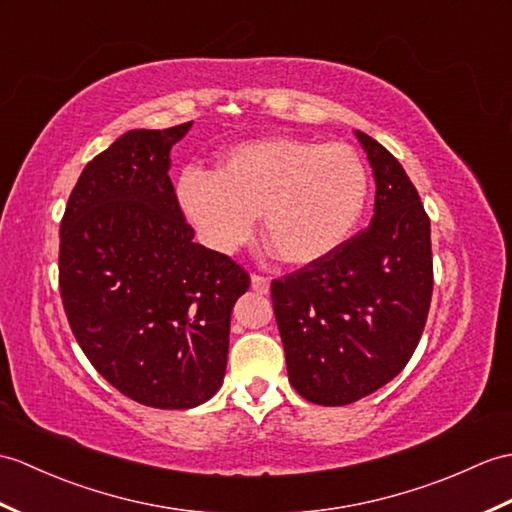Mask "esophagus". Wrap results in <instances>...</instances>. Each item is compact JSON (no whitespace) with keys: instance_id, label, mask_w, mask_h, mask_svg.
<instances>
[{"instance_id":"obj_1","label":"esophagus","mask_w":512,"mask_h":512,"mask_svg":"<svg viewBox=\"0 0 512 512\" xmlns=\"http://www.w3.org/2000/svg\"><path fill=\"white\" fill-rule=\"evenodd\" d=\"M251 288H253L257 294H268L270 281H268L266 277H261V275H253V277H251Z\"/></svg>"}]
</instances>
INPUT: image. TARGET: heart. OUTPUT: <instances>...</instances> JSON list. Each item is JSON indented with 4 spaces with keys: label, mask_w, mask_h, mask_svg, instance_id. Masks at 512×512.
<instances>
[{
    "label": "heart",
    "mask_w": 512,
    "mask_h": 512,
    "mask_svg": "<svg viewBox=\"0 0 512 512\" xmlns=\"http://www.w3.org/2000/svg\"><path fill=\"white\" fill-rule=\"evenodd\" d=\"M368 172L347 144L264 137L222 154L218 172L185 168L176 198L209 248L229 253L253 235L261 213L268 248L305 268L334 255L358 227Z\"/></svg>",
    "instance_id": "obj_1"
}]
</instances>
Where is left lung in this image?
<instances>
[{
  "instance_id": "8db88e82",
  "label": "left lung",
  "mask_w": 512,
  "mask_h": 512,
  "mask_svg": "<svg viewBox=\"0 0 512 512\" xmlns=\"http://www.w3.org/2000/svg\"><path fill=\"white\" fill-rule=\"evenodd\" d=\"M355 137L375 178L371 227L270 288L290 384L318 406H347L397 377L432 301L430 218L417 187L382 144Z\"/></svg>"
}]
</instances>
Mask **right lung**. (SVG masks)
<instances>
[{
    "instance_id": "1",
    "label": "right lung",
    "mask_w": 512,
    "mask_h": 512,
    "mask_svg": "<svg viewBox=\"0 0 512 512\" xmlns=\"http://www.w3.org/2000/svg\"><path fill=\"white\" fill-rule=\"evenodd\" d=\"M194 122L128 130L82 170L61 222L58 283L71 331L106 382L150 408L211 399L231 312L251 279L194 242L170 150Z\"/></svg>"
}]
</instances>
